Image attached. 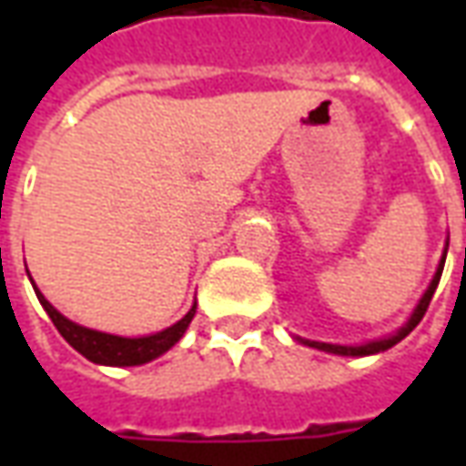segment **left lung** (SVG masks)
Here are the masks:
<instances>
[{
  "label": "left lung",
  "mask_w": 466,
  "mask_h": 466,
  "mask_svg": "<svg viewBox=\"0 0 466 466\" xmlns=\"http://www.w3.org/2000/svg\"><path fill=\"white\" fill-rule=\"evenodd\" d=\"M444 259H447V249H444V254H441V262L440 267H437V274H434V279H431V284L427 287V292H424V297L420 299V304L414 307V312H411V317L407 319V324L401 327L400 332H394L391 337H384V339H374V342H367V344H357V347H344V344H327V342H309V339H299V342L309 344V347H314V350H322V351H329V354H342V357H367V354H380V351L390 350V347H394L397 342H401L407 334L417 327V324L421 322V317H424V312H427V307H430L431 297H434V289H437V284H440V277H441V269H444Z\"/></svg>",
  "instance_id": "obj_1"
}]
</instances>
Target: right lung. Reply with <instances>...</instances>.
Segmentation results:
<instances>
[{"instance_id": "right-lung-1", "label": "right lung", "mask_w": 466, "mask_h": 466, "mask_svg": "<svg viewBox=\"0 0 466 466\" xmlns=\"http://www.w3.org/2000/svg\"><path fill=\"white\" fill-rule=\"evenodd\" d=\"M35 292L39 304L45 307V312L49 314V319L55 322V327L66 342L89 361L106 364V367H137V364H147V361L162 357L164 351H169L174 344L182 339L187 327L194 319V312H197V302H194L192 309L184 314L179 322L167 327L162 332L149 334V337H116V334L86 329L82 324L66 319L65 314H59L52 304L46 302L45 294L36 289V284Z\"/></svg>"}]
</instances>
